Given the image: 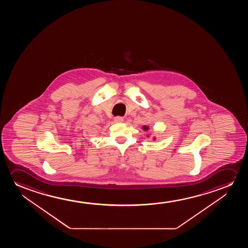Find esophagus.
<instances>
[{
	"label": "esophagus",
	"instance_id": "1",
	"mask_svg": "<svg viewBox=\"0 0 248 248\" xmlns=\"http://www.w3.org/2000/svg\"><path fill=\"white\" fill-rule=\"evenodd\" d=\"M114 121L116 123H122L124 121V118L120 117V116H118V117L114 118Z\"/></svg>",
	"mask_w": 248,
	"mask_h": 248
}]
</instances>
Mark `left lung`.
I'll list each match as a JSON object with an SVG mask.
<instances>
[{
    "instance_id": "1",
    "label": "left lung",
    "mask_w": 248,
    "mask_h": 248,
    "mask_svg": "<svg viewBox=\"0 0 248 248\" xmlns=\"http://www.w3.org/2000/svg\"><path fill=\"white\" fill-rule=\"evenodd\" d=\"M143 129H145V130H146V129H148V127H146V126H144V127H143Z\"/></svg>"
}]
</instances>
